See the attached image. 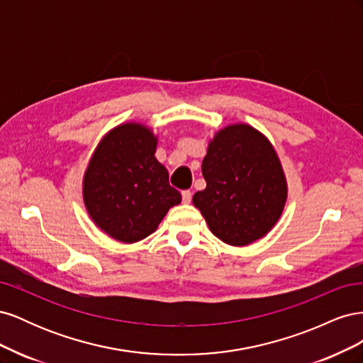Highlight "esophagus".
Here are the masks:
<instances>
[{"instance_id":"obj_1","label":"esophagus","mask_w":363,"mask_h":363,"mask_svg":"<svg viewBox=\"0 0 363 363\" xmlns=\"http://www.w3.org/2000/svg\"><path fill=\"white\" fill-rule=\"evenodd\" d=\"M182 200L184 204H189L192 200V192L191 191H183L182 192Z\"/></svg>"}]
</instances>
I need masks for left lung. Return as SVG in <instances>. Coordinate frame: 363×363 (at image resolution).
I'll return each mask as SVG.
<instances>
[{
    "mask_svg": "<svg viewBox=\"0 0 363 363\" xmlns=\"http://www.w3.org/2000/svg\"><path fill=\"white\" fill-rule=\"evenodd\" d=\"M207 183L194 195L212 233L228 245H248L279 221L286 180L269 140L250 125L219 131L201 164Z\"/></svg>",
    "mask_w": 363,
    "mask_h": 363,
    "instance_id": "obj_1",
    "label": "left lung"
}]
</instances>
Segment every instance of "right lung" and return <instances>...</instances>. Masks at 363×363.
<instances>
[{
	"instance_id": "right-lung-1",
	"label": "right lung",
	"mask_w": 363,
	"mask_h": 363,
	"mask_svg": "<svg viewBox=\"0 0 363 363\" xmlns=\"http://www.w3.org/2000/svg\"><path fill=\"white\" fill-rule=\"evenodd\" d=\"M157 140L139 124L112 130L84 174L83 196L95 224L121 242L151 235L169 207L182 201L167 168L155 157Z\"/></svg>"
}]
</instances>
